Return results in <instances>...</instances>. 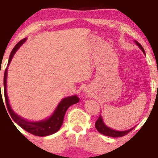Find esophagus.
I'll return each mask as SVG.
<instances>
[{
    "instance_id": "obj_1",
    "label": "esophagus",
    "mask_w": 158,
    "mask_h": 158,
    "mask_svg": "<svg viewBox=\"0 0 158 158\" xmlns=\"http://www.w3.org/2000/svg\"><path fill=\"white\" fill-rule=\"evenodd\" d=\"M85 92H89V91H88V89H87V88H86V89H85Z\"/></svg>"
}]
</instances>
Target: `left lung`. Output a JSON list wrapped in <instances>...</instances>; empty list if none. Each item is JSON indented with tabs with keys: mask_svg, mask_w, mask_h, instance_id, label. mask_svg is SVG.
<instances>
[{
	"mask_svg": "<svg viewBox=\"0 0 158 158\" xmlns=\"http://www.w3.org/2000/svg\"><path fill=\"white\" fill-rule=\"evenodd\" d=\"M135 43L138 46V47H139V48L142 50V52L145 54V52H144V49L142 47V46H141V44L138 42V41L135 40ZM95 128H96L97 131H98L99 133L102 134V135H106V136L112 137V138H118V137L125 136V135H126L127 134L129 133V132H130L134 128H132L129 129V130L121 131H119L113 130V129L109 128V127H107L106 125H105V123L103 122L101 114H100L99 117H98V120H97L96 122H95Z\"/></svg>",
	"mask_w": 158,
	"mask_h": 158,
	"instance_id": "left-lung-1",
	"label": "left lung"
}]
</instances>
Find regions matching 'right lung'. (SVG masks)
Here are the masks:
<instances>
[{"label": "right lung", "instance_id": "right-lung-1", "mask_svg": "<svg viewBox=\"0 0 158 158\" xmlns=\"http://www.w3.org/2000/svg\"><path fill=\"white\" fill-rule=\"evenodd\" d=\"M26 40L27 38L23 39L20 42L17 43V45L14 47V49H13V50L10 52V57H9V61L7 66L10 64L11 60H12L13 56L15 54V52H17V49L20 48V46L26 41ZM7 68H6L4 76V98H5L6 105H7V108L8 109V111L10 113L11 118L14 120V122H16L18 125H20L22 128H23L25 131L32 134V135H36V136H48V135H52V134L60 130V128H61L62 125H63V119H64V116L65 114H66V110L68 109V108L69 106L79 102V98H78L77 95L66 97V98H64L60 102V104L58 105L56 109L54 111L53 114L50 117L48 118L45 119V120L40 121V122H29V121L23 118L20 116H19L18 114H16L13 111V109H11L10 104H9L8 97H7ZM1 98H2V95H1ZM3 103H4V102H3Z\"/></svg>", "mask_w": 158, "mask_h": 158}]
</instances>
